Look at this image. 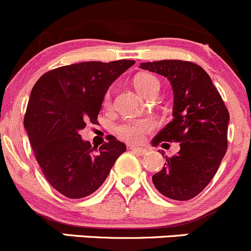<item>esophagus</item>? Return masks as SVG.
<instances>
[{
    "label": "esophagus",
    "mask_w": 251,
    "mask_h": 251,
    "mask_svg": "<svg viewBox=\"0 0 251 251\" xmlns=\"http://www.w3.org/2000/svg\"><path fill=\"white\" fill-rule=\"evenodd\" d=\"M129 150H131V151L134 152V153H136L138 156H144V154L147 153V151L145 149H141V147H135V146H130L129 147Z\"/></svg>",
    "instance_id": "1"
}]
</instances>
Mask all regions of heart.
Returning <instances> with one entry per match:
<instances>
[{
    "label": "heart",
    "instance_id": "heart-1",
    "mask_svg": "<svg viewBox=\"0 0 251 251\" xmlns=\"http://www.w3.org/2000/svg\"><path fill=\"white\" fill-rule=\"evenodd\" d=\"M134 86L136 90L140 93L143 97L146 98L151 93H158L159 82L157 77H154L151 74H141L135 77L134 79ZM111 101L110 94L105 95L104 104L108 106ZM152 130V123L150 120H129L125 121L121 125H118L115 128L116 134L120 139L126 141V143L136 144L140 143L149 131Z\"/></svg>",
    "mask_w": 251,
    "mask_h": 251
}]
</instances>
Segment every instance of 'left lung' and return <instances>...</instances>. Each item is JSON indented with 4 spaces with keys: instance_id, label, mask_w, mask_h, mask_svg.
Listing matches in <instances>:
<instances>
[{
    "instance_id": "left-lung-1",
    "label": "left lung",
    "mask_w": 251,
    "mask_h": 251,
    "mask_svg": "<svg viewBox=\"0 0 251 251\" xmlns=\"http://www.w3.org/2000/svg\"><path fill=\"white\" fill-rule=\"evenodd\" d=\"M140 68L167 77L174 92V120L152 144L180 143V151L165 157V167L152 181L165 197L188 201L211 181L226 153L228 110L209 75L197 64L159 60L141 63Z\"/></svg>"
}]
</instances>
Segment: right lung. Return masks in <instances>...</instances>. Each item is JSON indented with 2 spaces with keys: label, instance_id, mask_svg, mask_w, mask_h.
<instances>
[{
  "label": "right lung",
  "instance_id": "right-lung-1",
  "mask_svg": "<svg viewBox=\"0 0 251 251\" xmlns=\"http://www.w3.org/2000/svg\"><path fill=\"white\" fill-rule=\"evenodd\" d=\"M135 64L84 61L50 70L31 90L24 126L47 181L71 200L87 197L104 183L126 145L108 135L99 151L79 130L97 123L108 87Z\"/></svg>",
  "mask_w": 251,
  "mask_h": 251
}]
</instances>
